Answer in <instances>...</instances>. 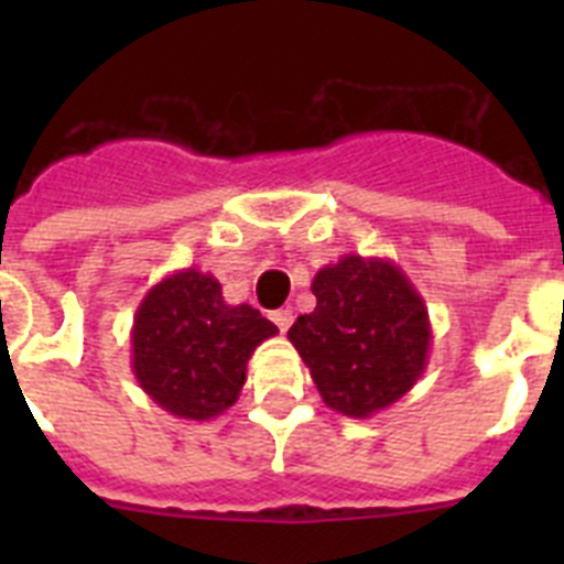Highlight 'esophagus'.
I'll return each mask as SVG.
<instances>
[{
    "label": "esophagus",
    "mask_w": 564,
    "mask_h": 564,
    "mask_svg": "<svg viewBox=\"0 0 564 564\" xmlns=\"http://www.w3.org/2000/svg\"><path fill=\"white\" fill-rule=\"evenodd\" d=\"M271 318H273V325L279 327V333H288V327L293 325V311L282 307V311H273Z\"/></svg>",
    "instance_id": "34e87169"
}]
</instances>
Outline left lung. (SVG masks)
<instances>
[{
	"label": "left lung",
	"instance_id": "obj_1",
	"mask_svg": "<svg viewBox=\"0 0 564 564\" xmlns=\"http://www.w3.org/2000/svg\"><path fill=\"white\" fill-rule=\"evenodd\" d=\"M316 311L288 338L322 401L347 417H370L415 387L432 344L430 313L406 273L381 257L344 253L313 276Z\"/></svg>",
	"mask_w": 564,
	"mask_h": 564
}]
</instances>
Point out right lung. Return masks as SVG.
I'll list each match as a JSON object with an SVG mask.
<instances>
[{
    "mask_svg": "<svg viewBox=\"0 0 564 564\" xmlns=\"http://www.w3.org/2000/svg\"><path fill=\"white\" fill-rule=\"evenodd\" d=\"M276 333L251 305H228L212 273L183 268L134 311L132 372L169 415L212 421L237 403L248 358Z\"/></svg>",
    "mask_w": 564,
    "mask_h": 564,
    "instance_id": "obj_1",
    "label": "right lung"
}]
</instances>
